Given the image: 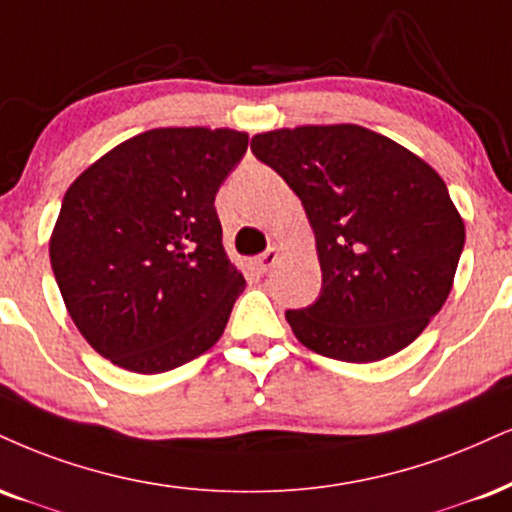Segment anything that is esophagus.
<instances>
[{"label":"esophagus","instance_id":"34e87169","mask_svg":"<svg viewBox=\"0 0 512 512\" xmlns=\"http://www.w3.org/2000/svg\"><path fill=\"white\" fill-rule=\"evenodd\" d=\"M276 260H279V248H274V245H272V248L264 250L262 255L257 257V260H255V264H257V272L267 274L269 269H272L274 264H276Z\"/></svg>","mask_w":512,"mask_h":512}]
</instances>
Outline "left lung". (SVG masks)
<instances>
[{
  "label": "left lung",
  "instance_id": "obj_1",
  "mask_svg": "<svg viewBox=\"0 0 512 512\" xmlns=\"http://www.w3.org/2000/svg\"><path fill=\"white\" fill-rule=\"evenodd\" d=\"M250 150L291 186L315 229L322 291L286 310L295 338L343 362L410 346L446 303L465 245L441 176L355 123L260 133Z\"/></svg>",
  "mask_w": 512,
  "mask_h": 512
}]
</instances>
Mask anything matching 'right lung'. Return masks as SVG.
Listing matches in <instances>:
<instances>
[{
	"label": "right lung",
	"instance_id": "obj_1",
	"mask_svg": "<svg viewBox=\"0 0 512 512\" xmlns=\"http://www.w3.org/2000/svg\"><path fill=\"white\" fill-rule=\"evenodd\" d=\"M248 150L231 128H155L126 140L66 190L49 260L85 341L114 365L159 374L224 334L245 279L214 207Z\"/></svg>",
	"mask_w": 512,
	"mask_h": 512
}]
</instances>
